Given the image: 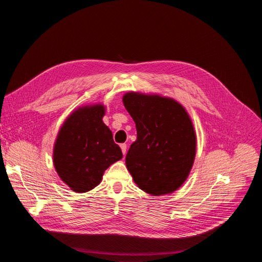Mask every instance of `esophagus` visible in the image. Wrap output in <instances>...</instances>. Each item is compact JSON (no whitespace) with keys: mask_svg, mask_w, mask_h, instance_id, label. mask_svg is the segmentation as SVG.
Instances as JSON below:
<instances>
[{"mask_svg":"<svg viewBox=\"0 0 262 262\" xmlns=\"http://www.w3.org/2000/svg\"><path fill=\"white\" fill-rule=\"evenodd\" d=\"M120 147H121V150H122L123 155H125L126 154V144L122 143V144H120Z\"/></svg>","mask_w":262,"mask_h":262,"instance_id":"obj_1","label":"esophagus"}]
</instances>
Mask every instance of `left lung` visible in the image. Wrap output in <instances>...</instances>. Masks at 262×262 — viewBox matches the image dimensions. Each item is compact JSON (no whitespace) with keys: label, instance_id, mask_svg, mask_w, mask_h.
Listing matches in <instances>:
<instances>
[{"label":"left lung","instance_id":"obj_1","mask_svg":"<svg viewBox=\"0 0 262 262\" xmlns=\"http://www.w3.org/2000/svg\"><path fill=\"white\" fill-rule=\"evenodd\" d=\"M122 102L137 128V141L125 156L133 181L152 195L176 191L196 153V134L186 108L171 97L140 92L125 93Z\"/></svg>","mask_w":262,"mask_h":262}]
</instances>
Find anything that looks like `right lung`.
Returning a JSON list of instances; mask_svg holds the SVG:
<instances>
[{"mask_svg":"<svg viewBox=\"0 0 262 262\" xmlns=\"http://www.w3.org/2000/svg\"><path fill=\"white\" fill-rule=\"evenodd\" d=\"M106 106L84 105L61 125L53 145V166L60 179L74 192L97 187L110 165L122 158L113 132L102 121Z\"/></svg>","mask_w":262,"mask_h":262,"instance_id":"1","label":"right lung"}]
</instances>
